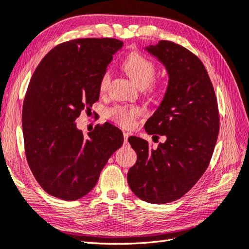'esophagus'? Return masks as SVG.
Listing matches in <instances>:
<instances>
[{
    "mask_svg": "<svg viewBox=\"0 0 249 249\" xmlns=\"http://www.w3.org/2000/svg\"><path fill=\"white\" fill-rule=\"evenodd\" d=\"M123 136H124V140H125V142H127L128 137L130 136V133H127V131H124V133H123Z\"/></svg>",
    "mask_w": 249,
    "mask_h": 249,
    "instance_id": "1",
    "label": "esophagus"
}]
</instances>
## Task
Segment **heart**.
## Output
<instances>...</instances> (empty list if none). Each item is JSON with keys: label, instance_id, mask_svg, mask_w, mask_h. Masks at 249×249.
<instances>
[{"label": "heart", "instance_id": "1", "mask_svg": "<svg viewBox=\"0 0 249 249\" xmlns=\"http://www.w3.org/2000/svg\"><path fill=\"white\" fill-rule=\"evenodd\" d=\"M124 68L139 87L144 89V87L149 86L151 90H154V86L151 83L154 81L155 74H157V67H155L153 61L148 59L142 53H133L125 59ZM110 80L111 71L106 70L102 73L99 81L100 92L107 91ZM141 114H142V109L138 106L118 105L108 111V115L112 121L126 128L134 126L136 120Z\"/></svg>", "mask_w": 249, "mask_h": 249}]
</instances>
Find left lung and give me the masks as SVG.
<instances>
[{
    "instance_id": "obj_1",
    "label": "left lung",
    "mask_w": 249,
    "mask_h": 249,
    "mask_svg": "<svg viewBox=\"0 0 249 249\" xmlns=\"http://www.w3.org/2000/svg\"><path fill=\"white\" fill-rule=\"evenodd\" d=\"M145 50L169 76L163 101L144 124L149 135L164 136L165 142L152 149L147 140L129 137L137 162L127 180L140 199L165 204L182 197L205 173L219 134V111L208 73L193 53L169 41Z\"/></svg>"
}]
</instances>
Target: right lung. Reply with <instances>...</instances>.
I'll return each instance as SVG.
<instances>
[{
  "mask_svg": "<svg viewBox=\"0 0 249 249\" xmlns=\"http://www.w3.org/2000/svg\"><path fill=\"white\" fill-rule=\"evenodd\" d=\"M115 38H76L53 47L34 71L24 96L22 131L29 167L44 191L75 201L96 186L123 133L106 122L84 136L75 120L99 99V81Z\"/></svg>",
  "mask_w": 249,
  "mask_h": 249,
  "instance_id": "1",
  "label": "right lung"
}]
</instances>
